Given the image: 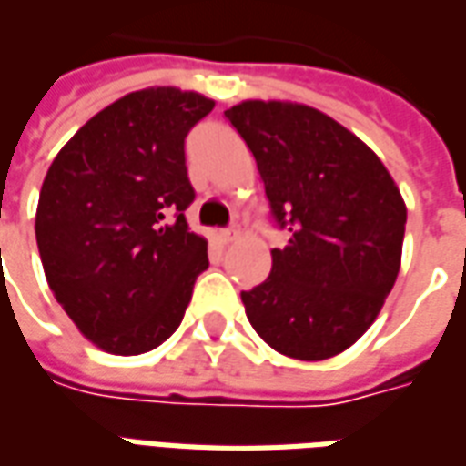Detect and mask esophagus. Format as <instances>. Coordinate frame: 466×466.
I'll list each match as a JSON object with an SVG mask.
<instances>
[{
	"label": "esophagus",
	"instance_id": "34e87169",
	"mask_svg": "<svg viewBox=\"0 0 466 466\" xmlns=\"http://www.w3.org/2000/svg\"><path fill=\"white\" fill-rule=\"evenodd\" d=\"M238 236H240V230H236V228H226L218 233L220 243H233V240H238Z\"/></svg>",
	"mask_w": 466,
	"mask_h": 466
}]
</instances>
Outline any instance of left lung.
Wrapping results in <instances>:
<instances>
[{"mask_svg": "<svg viewBox=\"0 0 466 466\" xmlns=\"http://www.w3.org/2000/svg\"><path fill=\"white\" fill-rule=\"evenodd\" d=\"M226 117L258 162L275 226L289 233L270 278L240 292L248 319L289 359H331L363 337L393 289L403 196L361 139L314 107L246 100Z\"/></svg>", "mask_w": 466, "mask_h": 466, "instance_id": "8db88e82", "label": "left lung"}]
</instances>
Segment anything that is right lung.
Wrapping results in <instances>:
<instances>
[{
  "label": "right lung",
  "mask_w": 466,
  "mask_h": 466,
  "mask_svg": "<svg viewBox=\"0 0 466 466\" xmlns=\"http://www.w3.org/2000/svg\"><path fill=\"white\" fill-rule=\"evenodd\" d=\"M213 100L147 87L115 100L48 167L36 243L48 287L80 334L137 356L179 329L206 240L188 230L194 187L184 139Z\"/></svg>",
  "instance_id": "add662e5"
}]
</instances>
